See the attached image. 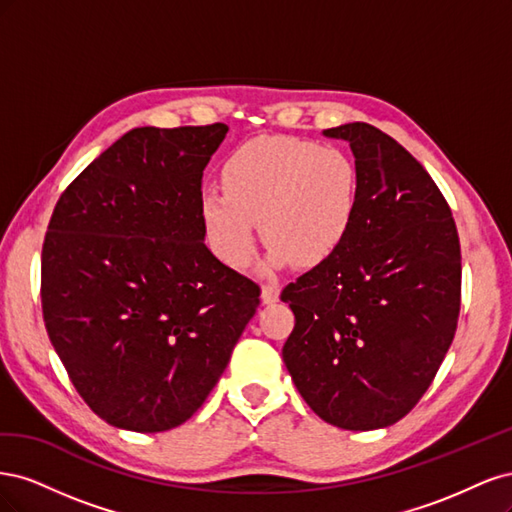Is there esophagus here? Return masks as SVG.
Wrapping results in <instances>:
<instances>
[{
    "label": "esophagus",
    "mask_w": 512,
    "mask_h": 512,
    "mask_svg": "<svg viewBox=\"0 0 512 512\" xmlns=\"http://www.w3.org/2000/svg\"><path fill=\"white\" fill-rule=\"evenodd\" d=\"M277 299H280V288L273 286V284H267L262 286V303H275Z\"/></svg>",
    "instance_id": "34e87169"
}]
</instances>
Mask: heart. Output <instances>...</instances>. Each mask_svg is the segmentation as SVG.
<instances>
[{
	"mask_svg": "<svg viewBox=\"0 0 512 512\" xmlns=\"http://www.w3.org/2000/svg\"><path fill=\"white\" fill-rule=\"evenodd\" d=\"M222 188L200 196L213 254L243 269L256 252V224L275 267H316L344 243L359 200V168L348 151L294 136H265L226 160Z\"/></svg>",
	"mask_w": 512,
	"mask_h": 512,
	"instance_id": "obj_1",
	"label": "heart"
}]
</instances>
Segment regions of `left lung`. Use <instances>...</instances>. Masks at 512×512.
Wrapping results in <instances>:
<instances>
[{
    "label": "left lung",
    "mask_w": 512,
    "mask_h": 512,
    "mask_svg": "<svg viewBox=\"0 0 512 512\" xmlns=\"http://www.w3.org/2000/svg\"><path fill=\"white\" fill-rule=\"evenodd\" d=\"M324 134L350 143L359 200L339 250L282 290L294 314L282 356L322 421L380 429L418 404L453 342L459 235L436 181L395 138L363 121Z\"/></svg>",
    "instance_id": "obj_1"
}]
</instances>
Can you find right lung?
Wrapping results in <instances>:
<instances>
[{
    "mask_svg": "<svg viewBox=\"0 0 512 512\" xmlns=\"http://www.w3.org/2000/svg\"><path fill=\"white\" fill-rule=\"evenodd\" d=\"M226 132L134 128L53 209L44 327L76 393L113 427L156 433L188 421L260 305V286L203 241V170Z\"/></svg>",
    "mask_w": 512,
    "mask_h": 512,
    "instance_id": "obj_1",
    "label": "right lung"
}]
</instances>
